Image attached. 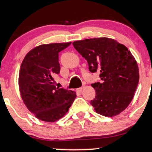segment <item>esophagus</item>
<instances>
[{
	"mask_svg": "<svg viewBox=\"0 0 152 152\" xmlns=\"http://www.w3.org/2000/svg\"><path fill=\"white\" fill-rule=\"evenodd\" d=\"M83 88H84V86H81V87H79V88H76V91H77L78 92H81L82 91H83Z\"/></svg>",
	"mask_w": 152,
	"mask_h": 152,
	"instance_id": "esophagus-1",
	"label": "esophagus"
}]
</instances>
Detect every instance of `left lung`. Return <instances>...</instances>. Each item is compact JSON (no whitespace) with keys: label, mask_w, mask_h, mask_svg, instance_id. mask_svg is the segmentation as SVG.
I'll use <instances>...</instances> for the list:
<instances>
[{"label":"left lung","mask_w":152,"mask_h":152,"mask_svg":"<svg viewBox=\"0 0 152 152\" xmlns=\"http://www.w3.org/2000/svg\"><path fill=\"white\" fill-rule=\"evenodd\" d=\"M73 46L87 61L91 73L100 71L101 82L92 83L96 96L91 101L96 112L112 117L133 99L139 83V68L124 45L109 38L74 41Z\"/></svg>","instance_id":"obj_1"}]
</instances>
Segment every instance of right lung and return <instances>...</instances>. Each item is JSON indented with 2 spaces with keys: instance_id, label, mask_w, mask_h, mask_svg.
<instances>
[{
  "instance_id": "add662e5",
  "label": "right lung",
  "mask_w": 152,
  "mask_h": 152,
  "mask_svg": "<svg viewBox=\"0 0 152 152\" xmlns=\"http://www.w3.org/2000/svg\"><path fill=\"white\" fill-rule=\"evenodd\" d=\"M71 42L43 44L26 55L18 84L24 104L36 118L54 122L64 116L76 99V92L56 87L53 76L60 72L58 53Z\"/></svg>"
}]
</instances>
